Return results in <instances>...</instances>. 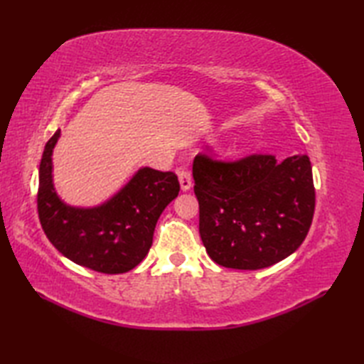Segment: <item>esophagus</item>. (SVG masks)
<instances>
[{
  "mask_svg": "<svg viewBox=\"0 0 364 364\" xmlns=\"http://www.w3.org/2000/svg\"><path fill=\"white\" fill-rule=\"evenodd\" d=\"M178 180H180L181 189L183 191H189L192 186V178H191V172L188 168H180L178 170Z\"/></svg>",
  "mask_w": 364,
  "mask_h": 364,
  "instance_id": "esophagus-1",
  "label": "esophagus"
}]
</instances>
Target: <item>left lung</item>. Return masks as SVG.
<instances>
[{
	"label": "left lung",
	"instance_id": "obj_1",
	"mask_svg": "<svg viewBox=\"0 0 364 364\" xmlns=\"http://www.w3.org/2000/svg\"><path fill=\"white\" fill-rule=\"evenodd\" d=\"M192 175L200 237L219 266L264 269L305 241L316 205L306 154L278 164L274 154L222 161L198 153Z\"/></svg>",
	"mask_w": 364,
	"mask_h": 364
}]
</instances>
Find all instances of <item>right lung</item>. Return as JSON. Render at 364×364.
<instances>
[{
  "mask_svg": "<svg viewBox=\"0 0 364 364\" xmlns=\"http://www.w3.org/2000/svg\"><path fill=\"white\" fill-rule=\"evenodd\" d=\"M59 134L60 129L46 142L38 167L37 213L45 235L76 264L102 274L128 272L149 253L159 215L180 192L178 176L144 167L106 203L68 206L58 197L51 178Z\"/></svg>",
  "mask_w": 364,
  "mask_h": 364,
  "instance_id": "add662e5",
  "label": "right lung"
}]
</instances>
